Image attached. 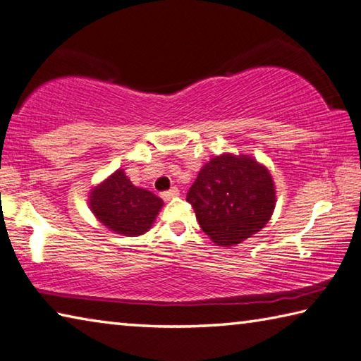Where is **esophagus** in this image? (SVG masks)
Instances as JSON below:
<instances>
[{
	"label": "esophagus",
	"instance_id": "34e87169",
	"mask_svg": "<svg viewBox=\"0 0 361 361\" xmlns=\"http://www.w3.org/2000/svg\"><path fill=\"white\" fill-rule=\"evenodd\" d=\"M177 195H179V190H177V187H171L169 190H166V192H163V193H161V198H163V200H166V201H169V200L176 198Z\"/></svg>",
	"mask_w": 361,
	"mask_h": 361
}]
</instances>
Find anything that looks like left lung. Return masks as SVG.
Here are the masks:
<instances>
[{
    "mask_svg": "<svg viewBox=\"0 0 361 361\" xmlns=\"http://www.w3.org/2000/svg\"><path fill=\"white\" fill-rule=\"evenodd\" d=\"M198 224L217 245L230 247L260 231L276 206L269 171L254 158H212L187 193Z\"/></svg>",
    "mask_w": 361,
    "mask_h": 361,
    "instance_id": "8db88e82",
    "label": "left lung"
}]
</instances>
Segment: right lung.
Instances as JSON below:
<instances>
[{
    "mask_svg": "<svg viewBox=\"0 0 361 361\" xmlns=\"http://www.w3.org/2000/svg\"><path fill=\"white\" fill-rule=\"evenodd\" d=\"M161 206L160 198L133 185L122 169L90 193V207L97 219L123 236H139L147 231Z\"/></svg>",
    "mask_w": 361,
    "mask_h": 361,
    "instance_id": "right-lung-1",
    "label": "right lung"
}]
</instances>
